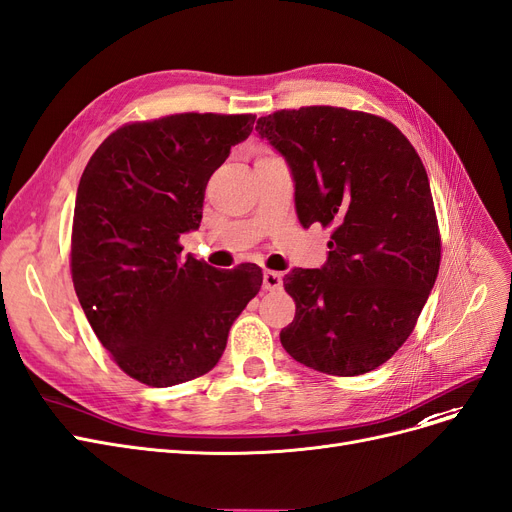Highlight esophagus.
Here are the masks:
<instances>
[{"label": "esophagus", "instance_id": "34e87169", "mask_svg": "<svg viewBox=\"0 0 512 512\" xmlns=\"http://www.w3.org/2000/svg\"><path fill=\"white\" fill-rule=\"evenodd\" d=\"M281 284H284V281H281V273H277V271H264V275H262V288L264 290H269V292L279 290Z\"/></svg>", "mask_w": 512, "mask_h": 512}]
</instances>
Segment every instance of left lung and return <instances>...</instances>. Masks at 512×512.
<instances>
[{
    "mask_svg": "<svg viewBox=\"0 0 512 512\" xmlns=\"http://www.w3.org/2000/svg\"><path fill=\"white\" fill-rule=\"evenodd\" d=\"M284 156L305 228L328 226L320 269H292L296 315L279 339L320 373L354 377L409 339L434 288L440 237L424 163L392 122L330 105L256 122Z\"/></svg>",
    "mask_w": 512,
    "mask_h": 512,
    "instance_id": "8db88e82",
    "label": "left lung"
}]
</instances>
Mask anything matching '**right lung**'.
<instances>
[{"mask_svg":"<svg viewBox=\"0 0 512 512\" xmlns=\"http://www.w3.org/2000/svg\"><path fill=\"white\" fill-rule=\"evenodd\" d=\"M252 114H175L120 127L95 150L76 195L72 279L101 345L137 381L205 375L262 286L256 264L218 271L182 256L207 180L254 129Z\"/></svg>","mask_w":512,"mask_h":512,"instance_id":"add662e5","label":"right lung"}]
</instances>
